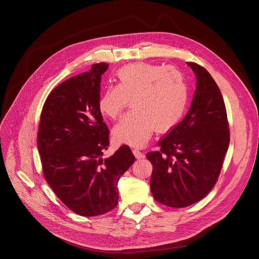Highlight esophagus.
I'll return each mask as SVG.
<instances>
[{
    "mask_svg": "<svg viewBox=\"0 0 259 259\" xmlns=\"http://www.w3.org/2000/svg\"><path fill=\"white\" fill-rule=\"evenodd\" d=\"M132 152H133L134 156H135L137 159H143V158H145V155H144L143 152H141V151L138 150V149H133Z\"/></svg>",
    "mask_w": 259,
    "mask_h": 259,
    "instance_id": "34e87169",
    "label": "esophagus"
}]
</instances>
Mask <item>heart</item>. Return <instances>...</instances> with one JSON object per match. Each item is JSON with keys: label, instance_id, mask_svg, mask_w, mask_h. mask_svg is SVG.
I'll return each instance as SVG.
<instances>
[{"label": "heart", "instance_id": "heart-1", "mask_svg": "<svg viewBox=\"0 0 259 259\" xmlns=\"http://www.w3.org/2000/svg\"><path fill=\"white\" fill-rule=\"evenodd\" d=\"M117 85L107 87L98 99L97 108L105 117L115 119L127 106L112 130L116 142L142 147L154 129L163 133L172 129L184 115L189 87L177 68L154 63H135L120 68Z\"/></svg>", "mask_w": 259, "mask_h": 259}]
</instances>
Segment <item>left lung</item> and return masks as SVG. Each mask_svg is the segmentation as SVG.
<instances>
[{
  "mask_svg": "<svg viewBox=\"0 0 259 259\" xmlns=\"http://www.w3.org/2000/svg\"><path fill=\"white\" fill-rule=\"evenodd\" d=\"M197 77L188 114L146 154L153 165L151 192L170 207H185L203 199L215 185L230 145V126L222 92L208 71L187 62Z\"/></svg>",
  "mask_w": 259,
  "mask_h": 259,
  "instance_id": "left-lung-1",
  "label": "left lung"
}]
</instances>
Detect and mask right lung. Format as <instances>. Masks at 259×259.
Listing matches in <instances>:
<instances>
[{
    "instance_id": "right-lung-1",
    "label": "right lung",
    "mask_w": 259,
    "mask_h": 259,
    "mask_svg": "<svg viewBox=\"0 0 259 259\" xmlns=\"http://www.w3.org/2000/svg\"><path fill=\"white\" fill-rule=\"evenodd\" d=\"M105 62L70 77L48 96L40 114L37 149L44 177L58 199L82 217L108 212L118 203L119 178L134 163L129 146L107 159L109 130L97 108Z\"/></svg>"
}]
</instances>
